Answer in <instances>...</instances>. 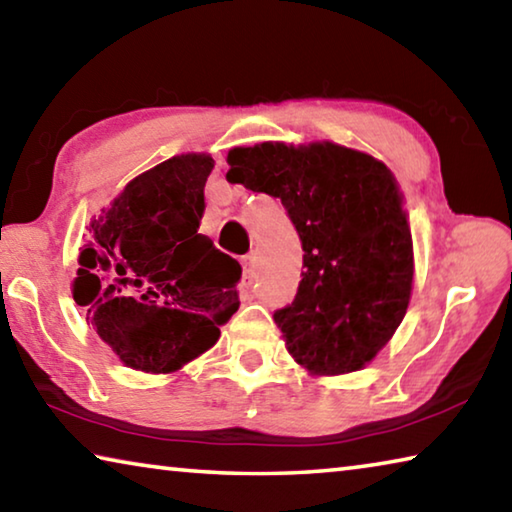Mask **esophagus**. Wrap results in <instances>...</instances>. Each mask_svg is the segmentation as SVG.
<instances>
[{"label": "esophagus", "mask_w": 512, "mask_h": 512, "mask_svg": "<svg viewBox=\"0 0 512 512\" xmlns=\"http://www.w3.org/2000/svg\"><path fill=\"white\" fill-rule=\"evenodd\" d=\"M241 266H244V282L253 284V280H255V255L241 257Z\"/></svg>", "instance_id": "obj_1"}]
</instances>
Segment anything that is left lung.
<instances>
[{
    "label": "left lung",
    "mask_w": 512,
    "mask_h": 512,
    "mask_svg": "<svg viewBox=\"0 0 512 512\" xmlns=\"http://www.w3.org/2000/svg\"><path fill=\"white\" fill-rule=\"evenodd\" d=\"M228 183L280 198L302 241V280L273 318L311 375L361 370L393 339L413 289V239L397 180L334 142L235 146Z\"/></svg>",
    "instance_id": "8db88e82"
}]
</instances>
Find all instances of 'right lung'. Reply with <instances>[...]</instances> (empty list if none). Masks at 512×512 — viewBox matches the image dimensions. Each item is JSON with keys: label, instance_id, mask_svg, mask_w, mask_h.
I'll use <instances>...</instances> for the list:
<instances>
[{"label": "right lung", "instance_id": "1", "mask_svg": "<svg viewBox=\"0 0 512 512\" xmlns=\"http://www.w3.org/2000/svg\"><path fill=\"white\" fill-rule=\"evenodd\" d=\"M212 155L183 153L140 173L90 223L72 293L135 370L173 372L219 341L239 309L237 259L198 235Z\"/></svg>", "mask_w": 512, "mask_h": 512}]
</instances>
